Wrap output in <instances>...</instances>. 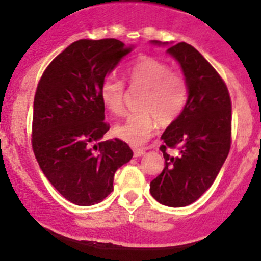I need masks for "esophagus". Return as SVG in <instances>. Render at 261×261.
Returning a JSON list of instances; mask_svg holds the SVG:
<instances>
[{"label": "esophagus", "mask_w": 261, "mask_h": 261, "mask_svg": "<svg viewBox=\"0 0 261 261\" xmlns=\"http://www.w3.org/2000/svg\"><path fill=\"white\" fill-rule=\"evenodd\" d=\"M145 153V148H134V155L140 156Z\"/></svg>", "instance_id": "34e87169"}]
</instances>
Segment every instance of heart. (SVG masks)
<instances>
[{
	"mask_svg": "<svg viewBox=\"0 0 261 261\" xmlns=\"http://www.w3.org/2000/svg\"><path fill=\"white\" fill-rule=\"evenodd\" d=\"M133 87L144 88L139 102V112L131 113L123 122L113 128V134L133 145L145 143L159 125L173 122L182 112L187 98L186 80L171 71L169 65L150 56L136 58L126 70ZM100 99L112 115L120 116L125 111V85L115 76L102 83Z\"/></svg>",
	"mask_w": 261,
	"mask_h": 261,
	"instance_id": "1",
	"label": "heart"
}]
</instances>
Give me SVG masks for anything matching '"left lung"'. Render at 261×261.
Masks as SVG:
<instances>
[{
	"label": "left lung",
	"mask_w": 261,
	"mask_h": 261,
	"mask_svg": "<svg viewBox=\"0 0 261 261\" xmlns=\"http://www.w3.org/2000/svg\"><path fill=\"white\" fill-rule=\"evenodd\" d=\"M167 52L181 65L189 95L182 112L162 135L164 168L150 182V194L163 205L181 208L213 185L228 155L232 105L221 75L192 45L177 43ZM176 147V156L166 153Z\"/></svg>",
	"instance_id": "8db88e82"
}]
</instances>
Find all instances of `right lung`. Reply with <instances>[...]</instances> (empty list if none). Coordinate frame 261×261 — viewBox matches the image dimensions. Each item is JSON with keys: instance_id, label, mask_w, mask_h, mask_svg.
I'll list each match as a JSON object with an SVG mask.
<instances>
[{"instance_id": "add662e5", "label": "right lung", "mask_w": 261, "mask_h": 261, "mask_svg": "<svg viewBox=\"0 0 261 261\" xmlns=\"http://www.w3.org/2000/svg\"><path fill=\"white\" fill-rule=\"evenodd\" d=\"M133 50L115 38L80 39L43 72L34 97L32 146L48 181L71 203H100L113 191L115 172L133 158L125 141L102 138L100 87L106 75Z\"/></svg>"}]
</instances>
